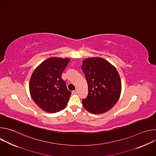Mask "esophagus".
<instances>
[{"mask_svg":"<svg viewBox=\"0 0 156 156\" xmlns=\"http://www.w3.org/2000/svg\"><path fill=\"white\" fill-rule=\"evenodd\" d=\"M72 93H73V94H76V93H78V90H75L73 91H72Z\"/></svg>","mask_w":156,"mask_h":156,"instance_id":"1","label":"esophagus"}]
</instances>
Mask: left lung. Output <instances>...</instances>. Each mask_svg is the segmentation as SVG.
<instances>
[{"label": "left lung", "mask_w": 156, "mask_h": 156, "mask_svg": "<svg viewBox=\"0 0 156 156\" xmlns=\"http://www.w3.org/2000/svg\"><path fill=\"white\" fill-rule=\"evenodd\" d=\"M81 69L88 85V94L82 99L84 108L93 114L105 113L119 101L122 83L115 66L101 57L83 60Z\"/></svg>", "instance_id": "obj_1"}]
</instances>
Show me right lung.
I'll use <instances>...</instances> for the list:
<instances>
[{"label":"right lung","mask_w":156,"mask_h":156,"mask_svg":"<svg viewBox=\"0 0 156 156\" xmlns=\"http://www.w3.org/2000/svg\"><path fill=\"white\" fill-rule=\"evenodd\" d=\"M70 60L69 58H49L32 73L29 83L30 95L36 105L48 113L59 112L67 105L71 92L62 74Z\"/></svg>","instance_id":"add662e5"}]
</instances>
